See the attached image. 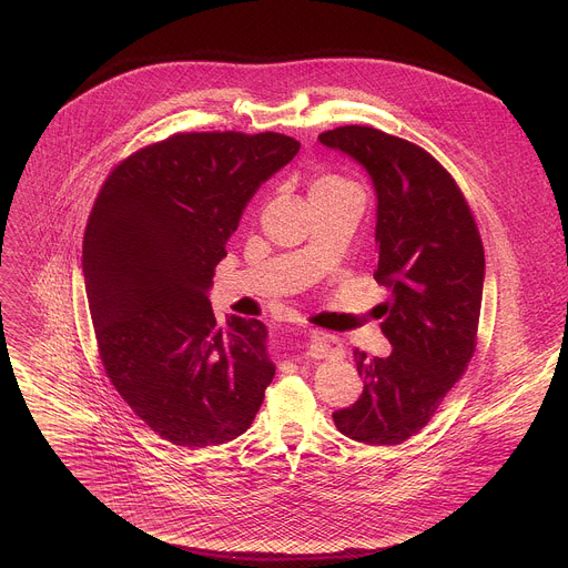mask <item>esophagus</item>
<instances>
[{"label":"esophagus","mask_w":568,"mask_h":568,"mask_svg":"<svg viewBox=\"0 0 568 568\" xmlns=\"http://www.w3.org/2000/svg\"><path fill=\"white\" fill-rule=\"evenodd\" d=\"M344 344L333 337V335H323V333H312L307 339V355L314 359H331V357H342Z\"/></svg>","instance_id":"obj_1"}]
</instances>
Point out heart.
I'll list each match as a JSON object with an SVG mask.
<instances>
[{
  "instance_id": "b5f03b06",
  "label": "heart",
  "mask_w": 568,
  "mask_h": 568,
  "mask_svg": "<svg viewBox=\"0 0 568 568\" xmlns=\"http://www.w3.org/2000/svg\"><path fill=\"white\" fill-rule=\"evenodd\" d=\"M314 189H331V191H344V189H355L351 182H346L344 178H337V175H323L318 180H314L312 184V191Z\"/></svg>"
}]
</instances>
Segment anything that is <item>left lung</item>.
<instances>
[{
    "label": "left lung",
    "instance_id": "8db88e82",
    "mask_svg": "<svg viewBox=\"0 0 568 568\" xmlns=\"http://www.w3.org/2000/svg\"><path fill=\"white\" fill-rule=\"evenodd\" d=\"M366 169L377 195L375 281L388 357L355 348L359 399L333 414L337 429L366 445L418 434L463 377L480 316L483 242L454 178L420 145L368 125L318 134Z\"/></svg>",
    "mask_w": 568,
    "mask_h": 568
}]
</instances>
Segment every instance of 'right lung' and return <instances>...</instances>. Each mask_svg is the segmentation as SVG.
Wrapping results in <instances>:
<instances>
[{"label":"right lung","mask_w":568,"mask_h":568,"mask_svg":"<svg viewBox=\"0 0 568 568\" xmlns=\"http://www.w3.org/2000/svg\"><path fill=\"white\" fill-rule=\"evenodd\" d=\"M301 143L178 132L123 159L88 220L83 272L99 355L128 407L180 447L245 434L274 377L267 328L206 296L247 202Z\"/></svg>","instance_id":"right-lung-1"}]
</instances>
